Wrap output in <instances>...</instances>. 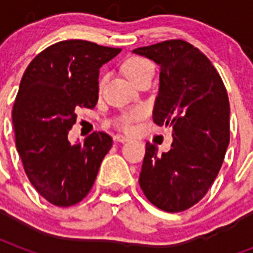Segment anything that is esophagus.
<instances>
[{"instance_id": "34e87169", "label": "esophagus", "mask_w": 253, "mask_h": 253, "mask_svg": "<svg viewBox=\"0 0 253 253\" xmlns=\"http://www.w3.org/2000/svg\"><path fill=\"white\" fill-rule=\"evenodd\" d=\"M114 139H115L116 142H127V141H128V139H130V138L128 137H126V135H122V134H116L115 137H114Z\"/></svg>"}]
</instances>
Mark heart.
<instances>
[{
	"instance_id": "b5f03b06",
	"label": "heart",
	"mask_w": 253,
	"mask_h": 253,
	"mask_svg": "<svg viewBox=\"0 0 253 253\" xmlns=\"http://www.w3.org/2000/svg\"><path fill=\"white\" fill-rule=\"evenodd\" d=\"M123 69H125L127 77L130 78L135 85L143 78L153 76V65L142 57L128 58L123 65ZM103 81H104V78L101 80V83ZM143 115H145V108L142 107H135L131 110L125 111L121 118L118 119V126L123 130H130L132 127V123L139 121L141 118H143Z\"/></svg>"
}]
</instances>
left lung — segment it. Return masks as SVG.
<instances>
[{"label":"left lung","mask_w":253,"mask_h":253,"mask_svg":"<svg viewBox=\"0 0 253 253\" xmlns=\"http://www.w3.org/2000/svg\"><path fill=\"white\" fill-rule=\"evenodd\" d=\"M132 52L160 66L153 121L173 131L167 153L146 143L139 186L154 206L183 211L206 195L221 169L229 145L228 93L206 55L187 42L167 41Z\"/></svg>","instance_id":"1"}]
</instances>
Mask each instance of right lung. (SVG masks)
<instances>
[{
  "mask_svg": "<svg viewBox=\"0 0 253 253\" xmlns=\"http://www.w3.org/2000/svg\"><path fill=\"white\" fill-rule=\"evenodd\" d=\"M122 50L63 41L38 54L23 74L12 119L16 148L31 184L46 201L67 207L88 195L112 138L96 131L70 143L76 110L93 108L99 70Z\"/></svg>",
  "mask_w": 253,
  "mask_h": 253,
  "instance_id": "obj_1",
  "label": "right lung"
}]
</instances>
